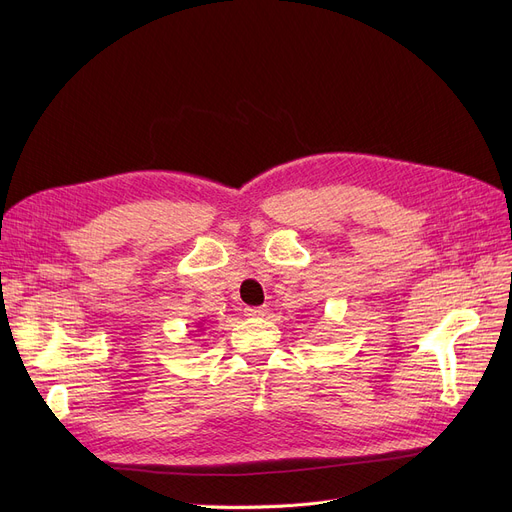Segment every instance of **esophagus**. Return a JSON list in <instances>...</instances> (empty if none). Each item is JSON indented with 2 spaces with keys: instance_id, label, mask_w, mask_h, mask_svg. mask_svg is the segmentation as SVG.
Wrapping results in <instances>:
<instances>
[{
  "instance_id": "esophagus-1",
  "label": "esophagus",
  "mask_w": 512,
  "mask_h": 512,
  "mask_svg": "<svg viewBox=\"0 0 512 512\" xmlns=\"http://www.w3.org/2000/svg\"><path fill=\"white\" fill-rule=\"evenodd\" d=\"M246 314L252 316V319H260V316L266 314V308L264 306H254V308H246Z\"/></svg>"
}]
</instances>
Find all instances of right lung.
Instances as JSON below:
<instances>
[{
  "label": "right lung",
  "mask_w": 512,
  "mask_h": 512,
  "mask_svg": "<svg viewBox=\"0 0 512 512\" xmlns=\"http://www.w3.org/2000/svg\"><path fill=\"white\" fill-rule=\"evenodd\" d=\"M198 325H200V327H202V325H204V323H198ZM198 331H202V329H198Z\"/></svg>",
  "instance_id": "right-lung-1"
}]
</instances>
